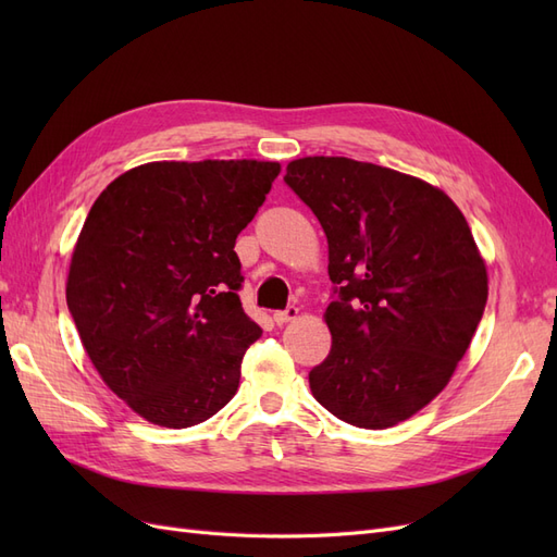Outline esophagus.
Segmentation results:
<instances>
[{
  "label": "esophagus",
  "mask_w": 557,
  "mask_h": 557,
  "mask_svg": "<svg viewBox=\"0 0 557 557\" xmlns=\"http://www.w3.org/2000/svg\"><path fill=\"white\" fill-rule=\"evenodd\" d=\"M297 315H299V309L288 307L285 311H276L274 320H276V325H285V323H290V320H297Z\"/></svg>",
  "instance_id": "34e87169"
}]
</instances>
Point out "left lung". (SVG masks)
I'll return each mask as SVG.
<instances>
[{
    "mask_svg": "<svg viewBox=\"0 0 557 557\" xmlns=\"http://www.w3.org/2000/svg\"><path fill=\"white\" fill-rule=\"evenodd\" d=\"M283 178L323 227L336 285L311 393L348 425L393 428L444 391L481 323L474 234L444 190L387 166L313 156Z\"/></svg>",
    "mask_w": 557,
    "mask_h": 557,
    "instance_id": "1",
    "label": "left lung"
}]
</instances>
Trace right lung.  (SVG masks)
I'll return each mask as SVG.
<instances>
[{
	"mask_svg": "<svg viewBox=\"0 0 557 557\" xmlns=\"http://www.w3.org/2000/svg\"><path fill=\"white\" fill-rule=\"evenodd\" d=\"M278 162H146L111 181L76 239L66 307L111 391L160 428L221 411L262 330L244 313L239 232Z\"/></svg>",
	"mask_w": 557,
	"mask_h": 557,
	"instance_id": "add662e5",
	"label": "right lung"
}]
</instances>
